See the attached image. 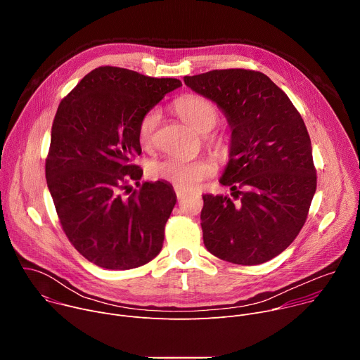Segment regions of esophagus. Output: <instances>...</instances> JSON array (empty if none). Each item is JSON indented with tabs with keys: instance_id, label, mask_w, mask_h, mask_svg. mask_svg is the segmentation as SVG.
I'll return each instance as SVG.
<instances>
[{
	"instance_id": "esophagus-1",
	"label": "esophagus",
	"mask_w": 360,
	"mask_h": 360,
	"mask_svg": "<svg viewBox=\"0 0 360 360\" xmlns=\"http://www.w3.org/2000/svg\"><path fill=\"white\" fill-rule=\"evenodd\" d=\"M174 189H175V195H176V198H178V199H182V198H184V195L186 193V191H185V189H182V188H179V186H175Z\"/></svg>"
}]
</instances>
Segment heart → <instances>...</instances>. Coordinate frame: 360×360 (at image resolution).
Segmentation results:
<instances>
[{
  "label": "heart",
  "mask_w": 360,
  "mask_h": 360,
  "mask_svg": "<svg viewBox=\"0 0 360 360\" xmlns=\"http://www.w3.org/2000/svg\"><path fill=\"white\" fill-rule=\"evenodd\" d=\"M175 112L195 131L208 132L218 121V110L212 102L200 95H185L175 101ZM161 112L158 108L146 111L138 124V141L143 148H149L155 138V131L160 124ZM226 136L219 134L211 139V145L219 153L226 150ZM214 174V167L205 160H184L169 157L161 161H155L149 165V175L160 181L171 182L182 189L193 188L203 179Z\"/></svg>",
  "instance_id": "1"
}]
</instances>
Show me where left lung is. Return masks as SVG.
<instances>
[{"mask_svg":"<svg viewBox=\"0 0 360 360\" xmlns=\"http://www.w3.org/2000/svg\"><path fill=\"white\" fill-rule=\"evenodd\" d=\"M217 102L232 129L221 184L233 202L202 195L203 243L217 258L259 265L299 235L316 191L311 138L289 96L259 71L231 68L184 77Z\"/></svg>","mask_w":360,"mask_h":360,"instance_id":"1","label":"left lung"}]
</instances>
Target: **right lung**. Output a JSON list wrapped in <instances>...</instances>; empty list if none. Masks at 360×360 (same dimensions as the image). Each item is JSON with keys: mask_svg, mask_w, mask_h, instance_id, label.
Segmentation results:
<instances>
[{"mask_svg": "<svg viewBox=\"0 0 360 360\" xmlns=\"http://www.w3.org/2000/svg\"><path fill=\"white\" fill-rule=\"evenodd\" d=\"M176 78L98 67L60 102L45 160L46 185L72 246L96 266L127 271L161 252L176 195L167 182H142L138 124ZM134 181L140 189L130 188Z\"/></svg>", "mask_w": 360, "mask_h": 360, "instance_id": "add662e5", "label": "right lung"}]
</instances>
